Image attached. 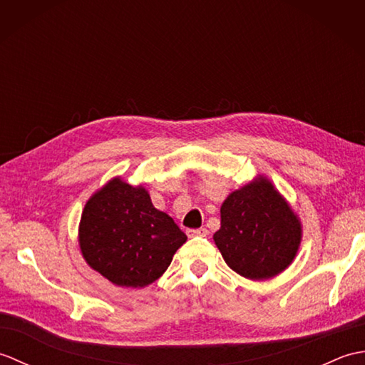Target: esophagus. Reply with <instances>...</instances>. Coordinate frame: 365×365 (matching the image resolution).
Segmentation results:
<instances>
[{"label":"esophagus","instance_id":"esophagus-1","mask_svg":"<svg viewBox=\"0 0 365 365\" xmlns=\"http://www.w3.org/2000/svg\"><path fill=\"white\" fill-rule=\"evenodd\" d=\"M208 234V230L205 227H200V229H188L187 230V235L191 237H205Z\"/></svg>","mask_w":365,"mask_h":365}]
</instances>
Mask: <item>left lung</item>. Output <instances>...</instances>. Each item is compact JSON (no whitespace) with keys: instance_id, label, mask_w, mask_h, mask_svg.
I'll list each match as a JSON object with an SVG mask.
<instances>
[{"instance_id":"1","label":"left lung","mask_w":365,"mask_h":365,"mask_svg":"<svg viewBox=\"0 0 365 365\" xmlns=\"http://www.w3.org/2000/svg\"><path fill=\"white\" fill-rule=\"evenodd\" d=\"M213 240L230 269L251 281H267L297 257L302 224L273 182L259 174L224 199Z\"/></svg>"}]
</instances>
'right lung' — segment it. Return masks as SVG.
<instances>
[{
  "mask_svg": "<svg viewBox=\"0 0 365 365\" xmlns=\"http://www.w3.org/2000/svg\"><path fill=\"white\" fill-rule=\"evenodd\" d=\"M187 235L153 207L144 185L113 177L83 208L78 245L88 265L118 287L143 289L157 281Z\"/></svg>",
  "mask_w": 365,
  "mask_h": 365,
  "instance_id": "obj_1",
  "label": "right lung"
}]
</instances>
